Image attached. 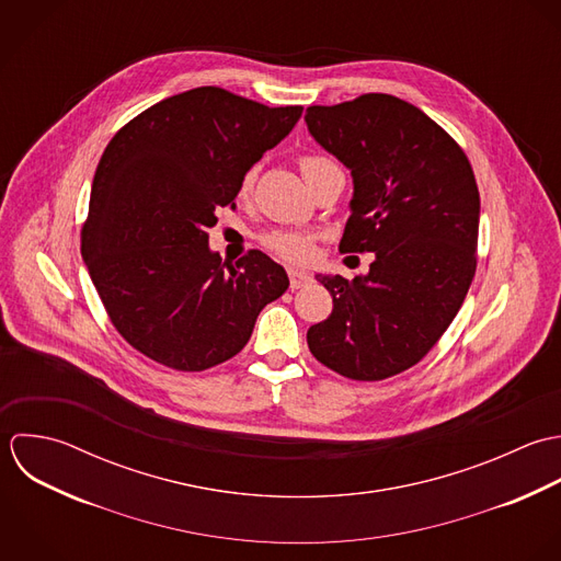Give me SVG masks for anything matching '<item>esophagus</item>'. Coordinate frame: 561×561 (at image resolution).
<instances>
[{
	"mask_svg": "<svg viewBox=\"0 0 561 561\" xmlns=\"http://www.w3.org/2000/svg\"><path fill=\"white\" fill-rule=\"evenodd\" d=\"M287 274H289V285H291V289H300V287H305V285L311 280V274L305 272V270H294V267H291Z\"/></svg>",
	"mask_w": 561,
	"mask_h": 561,
	"instance_id": "obj_1",
	"label": "esophagus"
}]
</instances>
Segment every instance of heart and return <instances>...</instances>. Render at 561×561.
<instances>
[{"mask_svg": "<svg viewBox=\"0 0 561 561\" xmlns=\"http://www.w3.org/2000/svg\"><path fill=\"white\" fill-rule=\"evenodd\" d=\"M324 163H329V159L309 154V157L300 159V170H302V174H309L311 170H316ZM254 181H256V170H248L239 183V197H248L252 193ZM263 245L267 250H272L276 256L291 261V263H305L313 256V237L305 234V232H285V230L267 232L263 237Z\"/></svg>", "mask_w": 561, "mask_h": 561, "instance_id": "heart-1", "label": "heart"}]
</instances>
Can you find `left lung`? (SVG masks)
<instances>
[{"label":"left lung","mask_w":561,"mask_h":561,"mask_svg":"<svg viewBox=\"0 0 561 561\" xmlns=\"http://www.w3.org/2000/svg\"><path fill=\"white\" fill-rule=\"evenodd\" d=\"M311 137L351 170L344 252H374L368 274L316 278L333 313L307 344L333 373L380 380L415 366L455 320L477 270L481 199L463 150L417 106L368 93L309 106Z\"/></svg>","instance_id":"obj_1"}]
</instances>
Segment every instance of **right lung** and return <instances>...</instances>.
I'll list each match as a JSON object with an SVG mask.
<instances>
[{"label":"right lung","instance_id":"1","mask_svg":"<svg viewBox=\"0 0 561 561\" xmlns=\"http://www.w3.org/2000/svg\"><path fill=\"white\" fill-rule=\"evenodd\" d=\"M302 106L270 108L217 87L172 95L106 146L95 170L82 259L119 335L146 357L202 373L234 357L289 278L252 250L228 265L208 248L217 206L296 126Z\"/></svg>","mask_w":561,"mask_h":561}]
</instances>
